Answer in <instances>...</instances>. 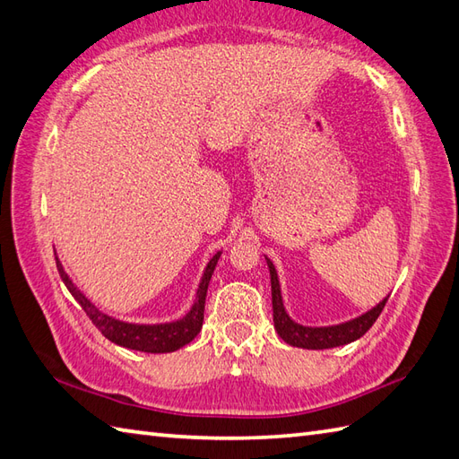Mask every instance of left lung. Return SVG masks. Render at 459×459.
<instances>
[{
    "instance_id": "left-lung-1",
    "label": "left lung",
    "mask_w": 459,
    "mask_h": 459,
    "mask_svg": "<svg viewBox=\"0 0 459 459\" xmlns=\"http://www.w3.org/2000/svg\"><path fill=\"white\" fill-rule=\"evenodd\" d=\"M270 268V280H272V307H273V326L278 330L281 340H285L290 346L297 348H307V350H326V348H336L354 342V340L364 336L368 330L377 321L381 315L383 307H385L389 297H385L379 305H376L371 311L351 318L348 323H340L333 326H303L299 323L291 321V316L287 315L283 299H281V290H280V280L278 272H275L272 260L265 258Z\"/></svg>"
}]
</instances>
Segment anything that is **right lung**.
Returning a JSON list of instances; mask_svg holds the SVG:
<instances>
[{
  "label": "right lung",
  "mask_w": 459,
  "mask_h": 459,
  "mask_svg": "<svg viewBox=\"0 0 459 459\" xmlns=\"http://www.w3.org/2000/svg\"><path fill=\"white\" fill-rule=\"evenodd\" d=\"M221 258V252H217L209 260L207 268L204 272V278H201L199 290L195 295V303L189 308V313L174 323H164V325H133V323H123L117 321V318L101 313L98 307H95L88 297H85L76 285L72 283L68 273L64 272L60 260L56 258V268L60 272V278L64 285L68 287V291L74 295L85 315L90 316V321L95 325L100 333L111 340L113 344L131 348L138 351H148V354H166V351H176L181 346L189 344L194 340L201 326H204V311H205V297H207V287L211 281V275L215 272V265Z\"/></svg>",
  "instance_id": "obj_1"
}]
</instances>
